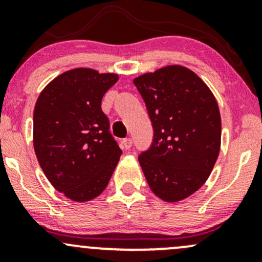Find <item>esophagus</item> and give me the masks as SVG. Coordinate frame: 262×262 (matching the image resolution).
<instances>
[{
  "mask_svg": "<svg viewBox=\"0 0 262 262\" xmlns=\"http://www.w3.org/2000/svg\"><path fill=\"white\" fill-rule=\"evenodd\" d=\"M132 144H133V140H132L130 138H127V139L123 140V146H124V149H127V150L130 149Z\"/></svg>",
  "mask_w": 262,
  "mask_h": 262,
  "instance_id": "esophagus-1",
  "label": "esophagus"
}]
</instances>
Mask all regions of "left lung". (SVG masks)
<instances>
[{"label":"left lung","mask_w":262,"mask_h":262,"mask_svg":"<svg viewBox=\"0 0 262 262\" xmlns=\"http://www.w3.org/2000/svg\"><path fill=\"white\" fill-rule=\"evenodd\" d=\"M146 104L154 140L139 156L150 189L165 202L198 191L221 151L218 102L206 82L182 65H167L133 80Z\"/></svg>","instance_id":"1"}]
</instances>
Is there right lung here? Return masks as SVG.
Wrapping results in <instances>:
<instances>
[{
	"instance_id": "add662e5",
	"label": "right lung",
	"mask_w": 262,
	"mask_h": 262,
	"mask_svg": "<svg viewBox=\"0 0 262 262\" xmlns=\"http://www.w3.org/2000/svg\"><path fill=\"white\" fill-rule=\"evenodd\" d=\"M118 79L95 69H71L50 81L35 102L33 145L39 165L54 188L75 202L100 196L122 155L101 108Z\"/></svg>"
}]
</instances>
